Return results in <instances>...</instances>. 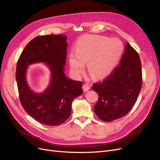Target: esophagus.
<instances>
[{"label": "esophagus", "mask_w": 160, "mask_h": 160, "mask_svg": "<svg viewBox=\"0 0 160 160\" xmlns=\"http://www.w3.org/2000/svg\"><path fill=\"white\" fill-rule=\"evenodd\" d=\"M90 88V86L88 84H84L82 86V89L83 90L85 91V92H87V91Z\"/></svg>", "instance_id": "esophagus-1"}]
</instances>
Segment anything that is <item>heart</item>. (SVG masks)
<instances>
[{
    "label": "heart",
    "mask_w": 160,
    "mask_h": 160,
    "mask_svg": "<svg viewBox=\"0 0 160 160\" xmlns=\"http://www.w3.org/2000/svg\"><path fill=\"white\" fill-rule=\"evenodd\" d=\"M124 52V45L116 38L101 35L81 36L68 55L70 71L79 78L84 72L87 62L90 74L96 79L109 76L115 70Z\"/></svg>",
    "instance_id": "b5f03b06"
}]
</instances>
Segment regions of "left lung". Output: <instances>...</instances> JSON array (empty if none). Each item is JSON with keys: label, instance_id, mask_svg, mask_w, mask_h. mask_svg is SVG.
Wrapping results in <instances>:
<instances>
[{"label": "left lung", "instance_id": "8db88e82", "mask_svg": "<svg viewBox=\"0 0 160 160\" xmlns=\"http://www.w3.org/2000/svg\"><path fill=\"white\" fill-rule=\"evenodd\" d=\"M141 87L140 57L127 42L118 66L109 77L92 87L99 96L94 107L96 115L105 122L125 116L133 107Z\"/></svg>", "mask_w": 160, "mask_h": 160}]
</instances>
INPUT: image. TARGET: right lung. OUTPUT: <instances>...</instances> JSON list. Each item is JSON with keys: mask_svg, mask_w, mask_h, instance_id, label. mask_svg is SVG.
<instances>
[{"mask_svg": "<svg viewBox=\"0 0 160 160\" xmlns=\"http://www.w3.org/2000/svg\"><path fill=\"white\" fill-rule=\"evenodd\" d=\"M66 39L64 34L37 36L27 45L17 63L16 78L21 105L43 125L63 123L71 115L73 100L83 92L81 81L68 79L64 74ZM36 63L46 65L51 73L50 84L41 93L30 89L26 79L28 66Z\"/></svg>", "mask_w": 160, "mask_h": 160, "instance_id": "1", "label": "right lung"}]
</instances>
